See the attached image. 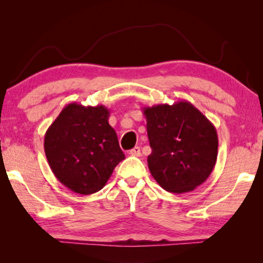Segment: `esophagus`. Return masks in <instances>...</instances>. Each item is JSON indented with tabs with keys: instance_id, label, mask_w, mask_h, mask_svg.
Instances as JSON below:
<instances>
[{
	"instance_id": "34e87169",
	"label": "esophagus",
	"mask_w": 263,
	"mask_h": 263,
	"mask_svg": "<svg viewBox=\"0 0 263 263\" xmlns=\"http://www.w3.org/2000/svg\"><path fill=\"white\" fill-rule=\"evenodd\" d=\"M130 155H132V157H140V155H141V151H140L139 146H136L135 148H132V149L130 151Z\"/></svg>"
}]
</instances>
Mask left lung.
Masks as SVG:
<instances>
[{"label": "left lung", "mask_w": 263, "mask_h": 263, "mask_svg": "<svg viewBox=\"0 0 263 263\" xmlns=\"http://www.w3.org/2000/svg\"><path fill=\"white\" fill-rule=\"evenodd\" d=\"M152 153L148 168L169 193H188L205 182L218 155L216 127L188 101L142 108Z\"/></svg>", "instance_id": "obj_1"}]
</instances>
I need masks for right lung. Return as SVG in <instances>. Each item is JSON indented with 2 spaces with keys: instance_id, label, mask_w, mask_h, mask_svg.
<instances>
[{
  "instance_id": "obj_1",
  "label": "right lung",
  "mask_w": 263,
  "mask_h": 263,
  "mask_svg": "<svg viewBox=\"0 0 263 263\" xmlns=\"http://www.w3.org/2000/svg\"><path fill=\"white\" fill-rule=\"evenodd\" d=\"M104 105L70 103L45 133L47 162L59 182L74 193L100 191L125 159Z\"/></svg>"
}]
</instances>
